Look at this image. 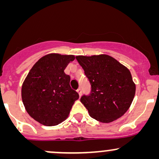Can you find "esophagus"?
Listing matches in <instances>:
<instances>
[{"mask_svg":"<svg viewBox=\"0 0 159 159\" xmlns=\"http://www.w3.org/2000/svg\"><path fill=\"white\" fill-rule=\"evenodd\" d=\"M77 92L78 93V94H79V96H80V97H81V94H82V91H81V87H79V88H78Z\"/></svg>","mask_w":159,"mask_h":159,"instance_id":"esophagus-1","label":"esophagus"}]
</instances>
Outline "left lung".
<instances>
[{
	"mask_svg": "<svg viewBox=\"0 0 159 159\" xmlns=\"http://www.w3.org/2000/svg\"><path fill=\"white\" fill-rule=\"evenodd\" d=\"M76 60L91 85L90 93L81 98L90 116L102 123H111L121 117L135 94L130 71L105 54L77 56Z\"/></svg>",
	"mask_w": 159,
	"mask_h": 159,
	"instance_id": "left-lung-1",
	"label": "left lung"
}]
</instances>
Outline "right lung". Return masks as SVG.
Returning <instances> with one entry per match:
<instances>
[{"mask_svg":"<svg viewBox=\"0 0 159 159\" xmlns=\"http://www.w3.org/2000/svg\"><path fill=\"white\" fill-rule=\"evenodd\" d=\"M73 55L50 54L38 61L24 81L21 98L28 114L48 126L60 124L68 117L79 95L71 88L70 76L64 69Z\"/></svg>","mask_w":159,"mask_h":159,"instance_id":"right-lung-1","label":"right lung"}]
</instances>
